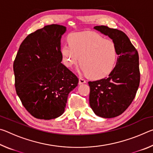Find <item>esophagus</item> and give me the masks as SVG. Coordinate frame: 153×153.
<instances>
[{
    "label": "esophagus",
    "instance_id": "obj_1",
    "mask_svg": "<svg viewBox=\"0 0 153 153\" xmlns=\"http://www.w3.org/2000/svg\"><path fill=\"white\" fill-rule=\"evenodd\" d=\"M86 80L83 78H81V77H79V84H85L86 83Z\"/></svg>",
    "mask_w": 153,
    "mask_h": 153
}]
</instances>
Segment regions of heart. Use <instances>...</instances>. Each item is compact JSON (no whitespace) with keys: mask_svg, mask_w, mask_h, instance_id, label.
I'll return each mask as SVG.
<instances>
[{"mask_svg":"<svg viewBox=\"0 0 153 153\" xmlns=\"http://www.w3.org/2000/svg\"><path fill=\"white\" fill-rule=\"evenodd\" d=\"M68 42L61 49L67 67L71 68L80 62L79 72L95 79L108 76L115 69L118 53L112 40L105 39L94 32H81L71 33Z\"/></svg>","mask_w":153,"mask_h":153,"instance_id":"heart-1","label":"heart"}]
</instances>
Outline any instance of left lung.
I'll return each mask as SVG.
<instances>
[{"instance_id":"obj_1","label":"left lung","mask_w":153,"mask_h":153,"mask_svg":"<svg viewBox=\"0 0 153 153\" xmlns=\"http://www.w3.org/2000/svg\"><path fill=\"white\" fill-rule=\"evenodd\" d=\"M94 28L115 43L118 58L115 69L108 77L88 82L90 106L99 117H115L130 105L138 89L140 78L138 53L122 31L105 25Z\"/></svg>"}]
</instances>
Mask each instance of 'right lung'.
<instances>
[{
  "mask_svg": "<svg viewBox=\"0 0 153 153\" xmlns=\"http://www.w3.org/2000/svg\"><path fill=\"white\" fill-rule=\"evenodd\" d=\"M66 27L53 24L28 35L13 63L15 90L33 117L52 120L64 113L78 78L61 63V39Z\"/></svg>",
  "mask_w": 153,
  "mask_h": 153,
  "instance_id": "obj_1",
  "label": "right lung"
}]
</instances>
